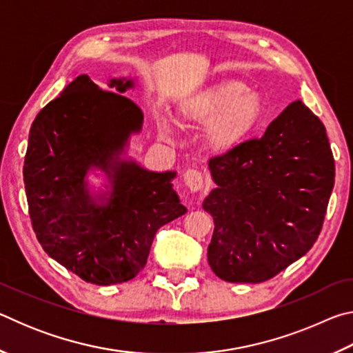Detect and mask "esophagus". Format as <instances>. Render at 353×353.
<instances>
[{"instance_id": "34e87169", "label": "esophagus", "mask_w": 353, "mask_h": 353, "mask_svg": "<svg viewBox=\"0 0 353 353\" xmlns=\"http://www.w3.org/2000/svg\"><path fill=\"white\" fill-rule=\"evenodd\" d=\"M183 182L190 191H199L204 188V177L198 170H187L183 172Z\"/></svg>"}]
</instances>
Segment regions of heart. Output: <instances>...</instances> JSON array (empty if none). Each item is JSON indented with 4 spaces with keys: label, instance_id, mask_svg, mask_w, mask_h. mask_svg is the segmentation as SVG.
Returning <instances> with one entry per match:
<instances>
[{
    "label": "heart",
    "instance_id": "heart-1",
    "mask_svg": "<svg viewBox=\"0 0 353 353\" xmlns=\"http://www.w3.org/2000/svg\"><path fill=\"white\" fill-rule=\"evenodd\" d=\"M261 117V97L236 79L213 82L191 93L179 107L182 126H207L205 143L214 152L236 148L256 128ZM160 134H170L168 124H160Z\"/></svg>",
    "mask_w": 353,
    "mask_h": 353
}]
</instances>
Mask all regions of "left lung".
<instances>
[{
  "instance_id": "left-lung-1",
  "label": "left lung",
  "mask_w": 353,
  "mask_h": 353,
  "mask_svg": "<svg viewBox=\"0 0 353 353\" xmlns=\"http://www.w3.org/2000/svg\"><path fill=\"white\" fill-rule=\"evenodd\" d=\"M216 188L204 199L214 221L208 265L232 283H260L305 255L321 234L334 185L324 124L294 101L261 139L208 162Z\"/></svg>"
}]
</instances>
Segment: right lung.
Segmentation results:
<instances>
[{
	"label": "right lung",
	"instance_id": "1",
	"mask_svg": "<svg viewBox=\"0 0 353 353\" xmlns=\"http://www.w3.org/2000/svg\"><path fill=\"white\" fill-rule=\"evenodd\" d=\"M132 87V79H110L107 92L77 76L29 130L23 177L35 236L51 259L94 285L132 280L157 230L187 212L172 190L174 171L121 159L143 126L140 107L121 94ZM92 169L111 183L97 199L85 179Z\"/></svg>",
	"mask_w": 353,
	"mask_h": 353
}]
</instances>
